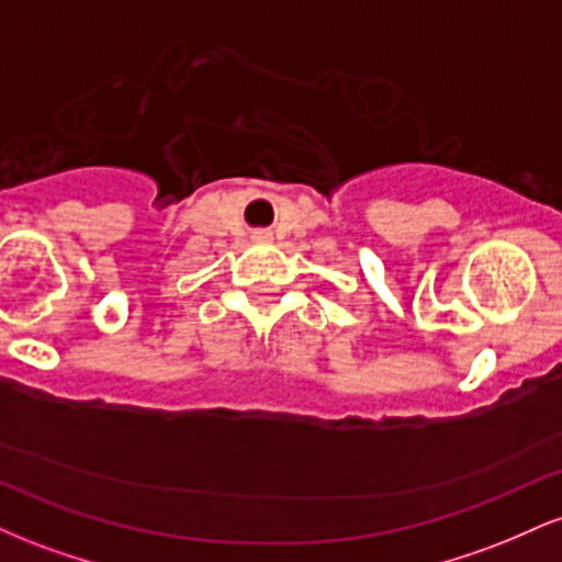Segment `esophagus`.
Here are the masks:
<instances>
[{
	"instance_id": "34e87169",
	"label": "esophagus",
	"mask_w": 562,
	"mask_h": 562,
	"mask_svg": "<svg viewBox=\"0 0 562 562\" xmlns=\"http://www.w3.org/2000/svg\"><path fill=\"white\" fill-rule=\"evenodd\" d=\"M256 240H259V243H267V240H272V235H269V232L267 229H261V232H256Z\"/></svg>"
}]
</instances>
